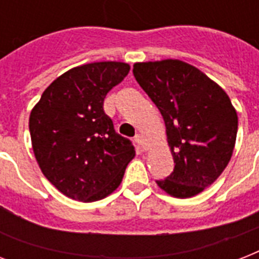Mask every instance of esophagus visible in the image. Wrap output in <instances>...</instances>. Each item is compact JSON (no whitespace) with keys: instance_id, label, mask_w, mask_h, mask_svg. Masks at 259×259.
Returning <instances> with one entry per match:
<instances>
[{"instance_id":"esophagus-1","label":"esophagus","mask_w":259,"mask_h":259,"mask_svg":"<svg viewBox=\"0 0 259 259\" xmlns=\"http://www.w3.org/2000/svg\"><path fill=\"white\" fill-rule=\"evenodd\" d=\"M134 141L137 142L138 145H140V148L144 150H146V148H148V142H146V138L142 136V134H136V137H134Z\"/></svg>"}]
</instances>
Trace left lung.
Listing matches in <instances>:
<instances>
[{"label":"left lung","mask_w":259,"mask_h":259,"mask_svg":"<svg viewBox=\"0 0 259 259\" xmlns=\"http://www.w3.org/2000/svg\"><path fill=\"white\" fill-rule=\"evenodd\" d=\"M133 74L164 118L175 161L173 172L157 185L169 196H196L231 160L237 110L218 83L179 59L136 63Z\"/></svg>","instance_id":"obj_1"}]
</instances>
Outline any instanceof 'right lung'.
<instances>
[{"mask_svg":"<svg viewBox=\"0 0 259 259\" xmlns=\"http://www.w3.org/2000/svg\"><path fill=\"white\" fill-rule=\"evenodd\" d=\"M123 62L74 67L42 93L29 115L32 149L42 175L70 199L91 203L119 187L136 156L103 111L110 90L126 78Z\"/></svg>","mask_w":259,"mask_h":259,"instance_id":"obj_1","label":"right lung"}]
</instances>
